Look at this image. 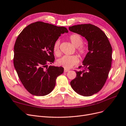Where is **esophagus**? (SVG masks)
Returning a JSON list of instances; mask_svg holds the SVG:
<instances>
[{
  "label": "esophagus",
  "mask_w": 126,
  "mask_h": 126,
  "mask_svg": "<svg viewBox=\"0 0 126 126\" xmlns=\"http://www.w3.org/2000/svg\"><path fill=\"white\" fill-rule=\"evenodd\" d=\"M69 70H68V69H64V72L65 73H66V72H69Z\"/></svg>",
  "instance_id": "1"
}]
</instances>
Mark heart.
<instances>
[{
  "instance_id": "b5f03b06",
  "label": "heart",
  "mask_w": 126,
  "mask_h": 126,
  "mask_svg": "<svg viewBox=\"0 0 126 126\" xmlns=\"http://www.w3.org/2000/svg\"><path fill=\"white\" fill-rule=\"evenodd\" d=\"M68 39L72 45L76 47L79 57L81 58L85 57L87 53L88 49L87 46L82 44L83 39L81 36L77 34H72L69 36ZM60 40H56L53 46V50L57 56L60 54ZM78 62L79 59L76 55H64L57 61V64L60 66L69 69L77 64Z\"/></svg>"
}]
</instances>
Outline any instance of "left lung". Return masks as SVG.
Masks as SVG:
<instances>
[{
  "label": "left lung",
  "mask_w": 126,
  "mask_h": 126,
  "mask_svg": "<svg viewBox=\"0 0 126 126\" xmlns=\"http://www.w3.org/2000/svg\"><path fill=\"white\" fill-rule=\"evenodd\" d=\"M70 31L85 37L88 52L83 61L82 71H75L76 77L71 81L73 89L85 96L96 94L104 86L112 61V48L108 37L98 27L91 24L69 27Z\"/></svg>",
  "instance_id": "1"
}]
</instances>
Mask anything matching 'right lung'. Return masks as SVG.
I'll use <instances>...</instances> for the list:
<instances>
[{
  "instance_id": "right-lung-1",
  "label": "right lung",
  "mask_w": 126,
  "mask_h": 126,
  "mask_svg": "<svg viewBox=\"0 0 126 126\" xmlns=\"http://www.w3.org/2000/svg\"><path fill=\"white\" fill-rule=\"evenodd\" d=\"M66 28L36 22L18 35L14 46L13 64L22 85L31 94L47 95L53 90L62 67L47 66L54 61L53 46Z\"/></svg>"
}]
</instances>
